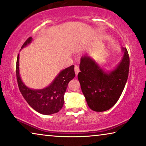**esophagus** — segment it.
Listing matches in <instances>:
<instances>
[{
  "label": "esophagus",
  "instance_id": "34e87169",
  "mask_svg": "<svg viewBox=\"0 0 146 146\" xmlns=\"http://www.w3.org/2000/svg\"><path fill=\"white\" fill-rule=\"evenodd\" d=\"M74 71H75L76 75H78V74L79 72H80L79 67L78 66H75V67H74Z\"/></svg>",
  "mask_w": 146,
  "mask_h": 146
}]
</instances>
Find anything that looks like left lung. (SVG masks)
<instances>
[{"mask_svg":"<svg viewBox=\"0 0 146 146\" xmlns=\"http://www.w3.org/2000/svg\"><path fill=\"white\" fill-rule=\"evenodd\" d=\"M121 49V60L111 70L102 68L90 56L81 57L78 79L88 105L94 111L110 109L123 90L128 77L129 58L126 48Z\"/></svg>","mask_w":146,"mask_h":146,"instance_id":"obj_1","label":"left lung"}]
</instances>
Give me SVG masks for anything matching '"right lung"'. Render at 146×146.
Listing matches in <instances>:
<instances>
[{
  "instance_id": "right-lung-1",
  "label": "right lung",
  "mask_w": 146,
  "mask_h": 146,
  "mask_svg": "<svg viewBox=\"0 0 146 146\" xmlns=\"http://www.w3.org/2000/svg\"><path fill=\"white\" fill-rule=\"evenodd\" d=\"M33 41L29 37L22 46L21 49L29 45ZM16 73L20 91L30 106L40 113L51 115L60 110L64 105V96L68 84L75 77L74 66L68 67L58 73L53 81L42 89H32L25 84L19 72V54L18 55Z\"/></svg>"
}]
</instances>
